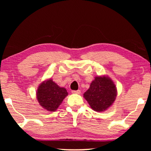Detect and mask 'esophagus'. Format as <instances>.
Returning <instances> with one entry per match:
<instances>
[{
	"mask_svg": "<svg viewBox=\"0 0 151 151\" xmlns=\"http://www.w3.org/2000/svg\"><path fill=\"white\" fill-rule=\"evenodd\" d=\"M72 93L74 94H80V90H77V91H72Z\"/></svg>",
	"mask_w": 151,
	"mask_h": 151,
	"instance_id": "1",
	"label": "esophagus"
}]
</instances>
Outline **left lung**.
I'll list each match as a JSON object with an SVG mask.
<instances>
[{
  "label": "left lung",
  "mask_w": 151,
  "mask_h": 151,
  "mask_svg": "<svg viewBox=\"0 0 151 151\" xmlns=\"http://www.w3.org/2000/svg\"><path fill=\"white\" fill-rule=\"evenodd\" d=\"M117 96L115 84L105 76L96 77L90 84V88L84 93L90 106L96 111H104L111 106Z\"/></svg>",
  "instance_id": "1"
}]
</instances>
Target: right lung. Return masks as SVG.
I'll list each match as a JSON object with an SVG mask.
<instances>
[{
    "mask_svg": "<svg viewBox=\"0 0 151 151\" xmlns=\"http://www.w3.org/2000/svg\"><path fill=\"white\" fill-rule=\"evenodd\" d=\"M67 95V90L60 87L52 80L43 82L37 91L39 104L49 111L56 110Z\"/></svg>",
    "mask_w": 151,
    "mask_h": 151,
    "instance_id": "1",
    "label": "right lung"
}]
</instances>
